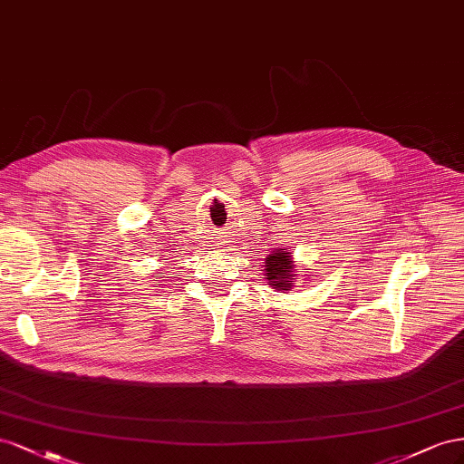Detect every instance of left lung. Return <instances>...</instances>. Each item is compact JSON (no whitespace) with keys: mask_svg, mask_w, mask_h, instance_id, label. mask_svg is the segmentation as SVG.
<instances>
[{"mask_svg":"<svg viewBox=\"0 0 464 464\" xmlns=\"http://www.w3.org/2000/svg\"><path fill=\"white\" fill-rule=\"evenodd\" d=\"M291 255L294 253H289L285 248H277L274 250V255H268L266 262H264V272H266V280L270 287L280 291H289L294 287L297 274H294L295 264Z\"/></svg>","mask_w":464,"mask_h":464,"instance_id":"left-lung-1","label":"left lung"}]
</instances>
